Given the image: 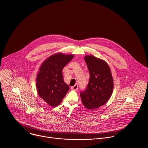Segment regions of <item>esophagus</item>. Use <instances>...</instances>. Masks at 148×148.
<instances>
[{
	"label": "esophagus",
	"mask_w": 148,
	"mask_h": 148,
	"mask_svg": "<svg viewBox=\"0 0 148 148\" xmlns=\"http://www.w3.org/2000/svg\"><path fill=\"white\" fill-rule=\"evenodd\" d=\"M71 90H75V91H77V90H78V84H75L74 86L71 87Z\"/></svg>",
	"instance_id": "esophagus-1"
}]
</instances>
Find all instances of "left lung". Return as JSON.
<instances>
[{
	"instance_id": "obj_1",
	"label": "left lung",
	"mask_w": 148,
	"mask_h": 148,
	"mask_svg": "<svg viewBox=\"0 0 148 148\" xmlns=\"http://www.w3.org/2000/svg\"><path fill=\"white\" fill-rule=\"evenodd\" d=\"M90 73V79L84 91L81 92L84 106L88 110L98 108L106 104L111 97L114 79L111 69L104 60L94 56H84Z\"/></svg>"
}]
</instances>
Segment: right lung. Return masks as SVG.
Returning a JSON list of instances; mask_svg holds the SVG:
<instances>
[{"mask_svg": "<svg viewBox=\"0 0 148 148\" xmlns=\"http://www.w3.org/2000/svg\"><path fill=\"white\" fill-rule=\"evenodd\" d=\"M73 57V54L56 53L47 58L40 67L36 77L37 92L51 107L59 105L69 90L62 72Z\"/></svg>", "mask_w": 148, "mask_h": 148, "instance_id": "right-lung-1", "label": "right lung"}]
</instances>
